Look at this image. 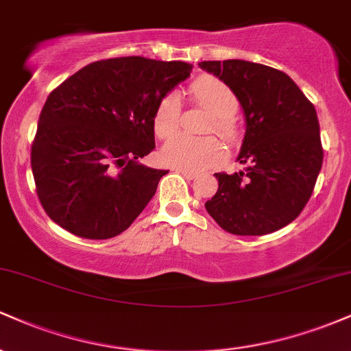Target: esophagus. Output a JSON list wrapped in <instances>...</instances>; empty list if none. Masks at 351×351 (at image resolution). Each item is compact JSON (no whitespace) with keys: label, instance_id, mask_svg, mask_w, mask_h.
<instances>
[{"label":"esophagus","instance_id":"esophagus-1","mask_svg":"<svg viewBox=\"0 0 351 351\" xmlns=\"http://www.w3.org/2000/svg\"><path fill=\"white\" fill-rule=\"evenodd\" d=\"M175 170L178 171V173H181V175H183L184 178H186V180H195L196 176H198V173L189 171V170H184V168H175Z\"/></svg>","mask_w":351,"mask_h":351}]
</instances>
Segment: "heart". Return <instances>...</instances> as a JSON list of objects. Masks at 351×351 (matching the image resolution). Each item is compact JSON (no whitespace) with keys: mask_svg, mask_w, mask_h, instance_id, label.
<instances>
[{"mask_svg":"<svg viewBox=\"0 0 351 351\" xmlns=\"http://www.w3.org/2000/svg\"><path fill=\"white\" fill-rule=\"evenodd\" d=\"M189 95L196 106L213 115L209 132H216L228 142L239 136L234 114L239 108V100L232 88L223 80L201 75L189 86ZM153 130L160 138H170L178 132L181 123V100L175 92L163 95L153 112ZM162 156L167 163L189 171H201L215 167L224 158V147L215 136L191 138L176 135L165 143Z\"/></svg>","mask_w":351,"mask_h":351,"instance_id":"b5f03b06","label":"heart"}]
</instances>
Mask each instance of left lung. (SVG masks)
Segmentation results:
<instances>
[{"instance_id":"obj_1","label":"left lung","mask_w":351,"mask_h":351,"mask_svg":"<svg viewBox=\"0 0 351 351\" xmlns=\"http://www.w3.org/2000/svg\"><path fill=\"white\" fill-rule=\"evenodd\" d=\"M199 67L232 88L245 119L237 162L247 167L215 173L219 188L206 211L236 236L287 226L308 203L324 162L315 107L285 72L264 64L228 59Z\"/></svg>"}]
</instances>
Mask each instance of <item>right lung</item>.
<instances>
[{
	"label": "right lung",
	"mask_w": 351,
	"mask_h": 351,
	"mask_svg": "<svg viewBox=\"0 0 351 351\" xmlns=\"http://www.w3.org/2000/svg\"><path fill=\"white\" fill-rule=\"evenodd\" d=\"M191 67L140 56L104 59L51 92L31 168L54 223L86 239H108L130 228L167 175L136 162L155 148L153 112Z\"/></svg>",
	"instance_id": "add662e5"
}]
</instances>
